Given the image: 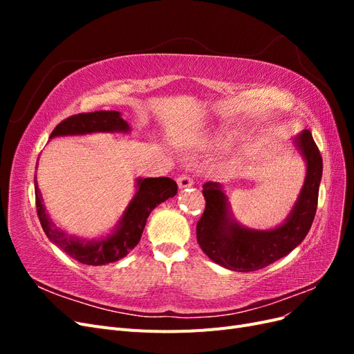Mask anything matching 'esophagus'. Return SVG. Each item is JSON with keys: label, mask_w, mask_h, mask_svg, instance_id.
<instances>
[{"label": "esophagus", "mask_w": 354, "mask_h": 354, "mask_svg": "<svg viewBox=\"0 0 354 354\" xmlns=\"http://www.w3.org/2000/svg\"><path fill=\"white\" fill-rule=\"evenodd\" d=\"M177 185L180 189H186L194 186V178H192L189 174H183V176H178L177 178Z\"/></svg>", "instance_id": "obj_1"}]
</instances>
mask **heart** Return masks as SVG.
<instances>
[{"instance_id":"obj_1","label":"heart","mask_w":354,"mask_h":354,"mask_svg":"<svg viewBox=\"0 0 354 354\" xmlns=\"http://www.w3.org/2000/svg\"><path fill=\"white\" fill-rule=\"evenodd\" d=\"M224 138H227V137H224Z\"/></svg>"}]
</instances>
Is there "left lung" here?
Masks as SVG:
<instances>
[{"mask_svg":"<svg viewBox=\"0 0 354 354\" xmlns=\"http://www.w3.org/2000/svg\"><path fill=\"white\" fill-rule=\"evenodd\" d=\"M307 164L306 180L292 211L279 227L251 230L232 217L229 202L218 183L203 185L205 209L196 224L198 243L209 259L229 270L254 272L288 255L308 233L317 208L322 178V156L308 130L294 140Z\"/></svg>","mask_w":354,"mask_h":354,"instance_id":"obj_1","label":"left lung"}]
</instances>
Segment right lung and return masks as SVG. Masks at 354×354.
Instances as JSON below:
<instances>
[{
	"mask_svg": "<svg viewBox=\"0 0 354 354\" xmlns=\"http://www.w3.org/2000/svg\"><path fill=\"white\" fill-rule=\"evenodd\" d=\"M128 133L130 125L116 111H97L90 113H78L63 120L50 138L62 136H84L91 133ZM137 192L128 203L122 217L112 234L99 241L81 239L60 230L46 211L42 195L38 189L35 176V202L37 214L47 238L56 243L60 250L69 254L72 259L88 266H103L121 260L130 252L142 238L149 214L159 205L177 195V183L169 177L137 178Z\"/></svg>",
	"mask_w": 354,
	"mask_h": 354,
	"instance_id": "1",
	"label": "right lung"
}]
</instances>
